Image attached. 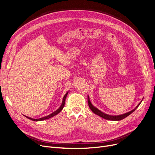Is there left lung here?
Wrapping results in <instances>:
<instances>
[{"label": "left lung", "mask_w": 155, "mask_h": 155, "mask_svg": "<svg viewBox=\"0 0 155 155\" xmlns=\"http://www.w3.org/2000/svg\"><path fill=\"white\" fill-rule=\"evenodd\" d=\"M143 99L141 100V101L138 104V105H137V106L134 109H133L132 110L129 111L128 112H126L125 114H120V115H117V116H112V115H109V114H105L104 112H102L101 110H100L99 109H98L97 108H96L95 107H94V105L92 104L91 101H90V98H89V97L88 95V106L89 107H90V109L92 110V111L95 114L98 115L99 116L105 119H107V120H120L122 119H123L124 118H126V117H127L128 116H129L131 114H132L137 107L139 105H140V104L141 103V102L143 101Z\"/></svg>", "instance_id": "obj_1"}]
</instances>
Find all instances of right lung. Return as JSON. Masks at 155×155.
Returning <instances> with one entry per match:
<instances>
[{"mask_svg":"<svg viewBox=\"0 0 155 155\" xmlns=\"http://www.w3.org/2000/svg\"><path fill=\"white\" fill-rule=\"evenodd\" d=\"M68 92H69V91H68L66 94H65V95H64L63 98V101H62V103H61V105H60V107L58 109H57L56 110H55L54 112L51 113V114L48 115V116H46L43 117H41V118H39V119H32V118L29 117H28V116H24H24H25L26 117H27L28 119H31V120H34V121H41V120H46V119H50V118H51V117H53V116H56V114H58V113H60V112L61 111V110L63 109V107H64V104H65V99H66V98H67V95H68Z\"/></svg>","mask_w":155,"mask_h":155,"instance_id":"obj_1","label":"right lung"}]
</instances>
